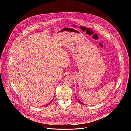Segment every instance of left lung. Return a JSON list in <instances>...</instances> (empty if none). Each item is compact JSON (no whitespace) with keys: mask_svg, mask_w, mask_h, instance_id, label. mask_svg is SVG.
I'll return each mask as SVG.
<instances>
[{"mask_svg":"<svg viewBox=\"0 0 131 131\" xmlns=\"http://www.w3.org/2000/svg\"><path fill=\"white\" fill-rule=\"evenodd\" d=\"M75 98H76V99H77V100H78V101L79 102V103H81V104H83L82 102H80V101H79V100L77 99V98L75 97Z\"/></svg>","mask_w":131,"mask_h":131,"instance_id":"1","label":"left lung"}]
</instances>
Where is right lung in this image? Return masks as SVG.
Here are the masks:
<instances>
[{"label": "right lung", "mask_w": 131, "mask_h": 131, "mask_svg": "<svg viewBox=\"0 0 131 131\" xmlns=\"http://www.w3.org/2000/svg\"><path fill=\"white\" fill-rule=\"evenodd\" d=\"M53 100V99H52V100H51V101H52V100ZM51 101H50V102H51ZM48 103V104H46V105H44V106H48V105H49V103Z\"/></svg>", "instance_id": "1"}]
</instances>
